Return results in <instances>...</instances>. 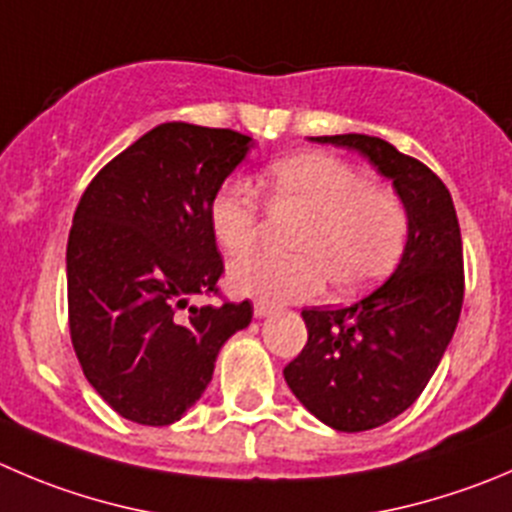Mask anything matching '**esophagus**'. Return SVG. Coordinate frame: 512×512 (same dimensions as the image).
I'll list each match as a JSON object with an SVG mask.
<instances>
[{
	"label": "esophagus",
	"mask_w": 512,
	"mask_h": 512,
	"mask_svg": "<svg viewBox=\"0 0 512 512\" xmlns=\"http://www.w3.org/2000/svg\"><path fill=\"white\" fill-rule=\"evenodd\" d=\"M271 314H274V309H271V306H266V304L253 306V316H256V319H266V316H271Z\"/></svg>",
	"instance_id": "obj_1"
}]
</instances>
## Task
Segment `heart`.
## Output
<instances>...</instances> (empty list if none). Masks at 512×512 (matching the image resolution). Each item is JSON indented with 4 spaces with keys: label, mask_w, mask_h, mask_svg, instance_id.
<instances>
[{
    "label": "heart",
    "mask_w": 512,
    "mask_h": 512,
    "mask_svg": "<svg viewBox=\"0 0 512 512\" xmlns=\"http://www.w3.org/2000/svg\"><path fill=\"white\" fill-rule=\"evenodd\" d=\"M269 196L279 213L306 218L294 241L299 259L256 253L231 266V286L243 296L281 306L309 301L326 281L352 296L382 281L405 251L407 208L394 193L332 155L309 153L276 163ZM213 238L231 256L251 251L261 238L259 198L243 180H228L208 206Z\"/></svg>",
    "instance_id": "1"
}]
</instances>
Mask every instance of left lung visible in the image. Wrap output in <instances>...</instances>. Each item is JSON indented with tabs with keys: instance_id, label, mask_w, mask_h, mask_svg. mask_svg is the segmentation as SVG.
<instances>
[{
	"instance_id": "1",
	"label": "left lung",
	"mask_w": 512,
	"mask_h": 512,
	"mask_svg": "<svg viewBox=\"0 0 512 512\" xmlns=\"http://www.w3.org/2000/svg\"><path fill=\"white\" fill-rule=\"evenodd\" d=\"M392 180L407 243L382 286L342 309H304L306 347L284 379L301 405L339 432H364L412 407L435 374L462 309V238L452 196L420 160L372 135H324Z\"/></svg>"
}]
</instances>
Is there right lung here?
I'll use <instances>...</instances> for the list:
<instances>
[{"mask_svg":"<svg viewBox=\"0 0 512 512\" xmlns=\"http://www.w3.org/2000/svg\"><path fill=\"white\" fill-rule=\"evenodd\" d=\"M251 148L236 130L163 123L82 193L67 241L72 347L125 420L178 422L206 392L223 344L251 324L248 301L191 304L218 291L208 206Z\"/></svg>","mask_w":512,"mask_h":512,"instance_id":"obj_1","label":"right lung"}]
</instances>
